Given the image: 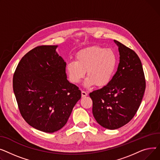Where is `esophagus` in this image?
I'll return each mask as SVG.
<instances>
[{
  "instance_id": "obj_1",
  "label": "esophagus",
  "mask_w": 160,
  "mask_h": 160,
  "mask_svg": "<svg viewBox=\"0 0 160 160\" xmlns=\"http://www.w3.org/2000/svg\"><path fill=\"white\" fill-rule=\"evenodd\" d=\"M81 96H82V98H84V97H86L87 96H88V93L87 92H85V91H81Z\"/></svg>"
}]
</instances>
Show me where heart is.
Instances as JSON below:
<instances>
[{"mask_svg":"<svg viewBox=\"0 0 160 160\" xmlns=\"http://www.w3.org/2000/svg\"><path fill=\"white\" fill-rule=\"evenodd\" d=\"M116 64V56L112 50L96 46H90L76 54L74 61L67 63L66 72L69 81L76 84L85 77L87 71L88 78L84 86L90 87L96 84L102 87L112 80Z\"/></svg>","mask_w":160,"mask_h":160,"instance_id":"1","label":"heart"}]
</instances>
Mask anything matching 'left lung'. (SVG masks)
<instances>
[{"label":"left lung","instance_id":"left-lung-1","mask_svg":"<svg viewBox=\"0 0 160 160\" xmlns=\"http://www.w3.org/2000/svg\"><path fill=\"white\" fill-rule=\"evenodd\" d=\"M119 63L107 85L90 93L92 113L102 127L114 130L132 119L142 102L146 87L143 67L134 51L114 40Z\"/></svg>","mask_w":160,"mask_h":160}]
</instances>
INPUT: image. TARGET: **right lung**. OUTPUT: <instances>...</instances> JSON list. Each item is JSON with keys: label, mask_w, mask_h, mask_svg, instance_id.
Returning <instances> with one entry per match:
<instances>
[{"label": "right lung", "mask_w": 160, "mask_h": 160, "mask_svg": "<svg viewBox=\"0 0 160 160\" xmlns=\"http://www.w3.org/2000/svg\"><path fill=\"white\" fill-rule=\"evenodd\" d=\"M57 47L42 45L28 52L13 78L21 116L32 127L48 133L65 125L81 97L79 88L67 79L66 62Z\"/></svg>", "instance_id": "1"}]
</instances>
